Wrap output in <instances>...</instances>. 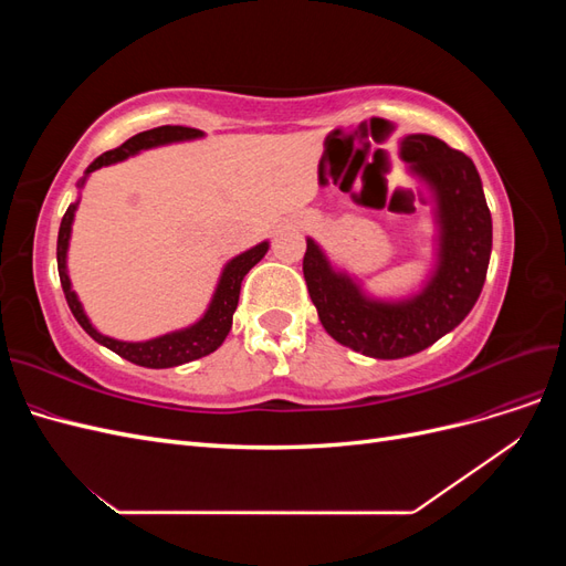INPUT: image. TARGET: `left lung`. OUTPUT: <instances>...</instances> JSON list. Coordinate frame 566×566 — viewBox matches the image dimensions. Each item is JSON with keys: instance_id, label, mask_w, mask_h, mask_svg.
Returning <instances> with one entry per match:
<instances>
[{"instance_id": "1", "label": "left lung", "mask_w": 566, "mask_h": 566, "mask_svg": "<svg viewBox=\"0 0 566 566\" xmlns=\"http://www.w3.org/2000/svg\"><path fill=\"white\" fill-rule=\"evenodd\" d=\"M401 158L430 184L439 205V264L420 295L406 302L368 300L306 241L304 281L325 333L373 358L427 349L465 318L482 293L491 256V212L474 163L430 134H408Z\"/></svg>"}]
</instances>
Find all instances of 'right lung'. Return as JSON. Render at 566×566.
<instances>
[{
	"label": "right lung",
	"instance_id": "right-lung-1",
	"mask_svg": "<svg viewBox=\"0 0 566 566\" xmlns=\"http://www.w3.org/2000/svg\"><path fill=\"white\" fill-rule=\"evenodd\" d=\"M198 136H202L200 129L179 127V125H163V127H156V129L142 132V134L132 136V139H127L123 146L106 150L104 156H98L87 167L84 179H87V175H92L94 169L104 167V165H113L117 160H125V158L134 156V153H139V150H146V148H153V146H163V144H172V142L198 139ZM84 179L80 181V186L84 184ZM75 208H77V202H73L61 219L56 260H59V276H61V285H63V295L67 300V306H71L73 316L84 328V333L92 335L98 342V345L108 347L117 356H123V358H127V361H132L136 366H146V368H172V366L196 361V358H200V356L212 354L221 345V342L227 339V335L231 331L233 312L238 306V295H241V283L245 279V273L266 254L269 243H260V245H254L252 250L233 256V260L224 266V273H221L219 285L214 290V297L208 306V312H205V316L198 323H193L191 328H184V331L169 333V335L148 339V342H119V339L101 335L90 323V318L84 316L82 304H80L77 295L73 293V287H71V279H67V273H65V252H67V241H71V227H73Z\"/></svg>",
	"mask_w": 566,
	"mask_h": 566
}]
</instances>
